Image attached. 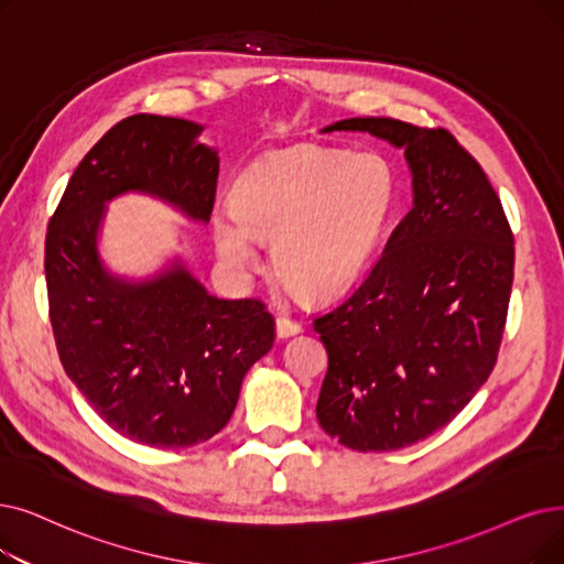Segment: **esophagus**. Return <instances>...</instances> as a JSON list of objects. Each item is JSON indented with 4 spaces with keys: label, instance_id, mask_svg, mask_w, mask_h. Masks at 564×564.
<instances>
[{
    "label": "esophagus",
    "instance_id": "34e87169",
    "mask_svg": "<svg viewBox=\"0 0 564 564\" xmlns=\"http://www.w3.org/2000/svg\"><path fill=\"white\" fill-rule=\"evenodd\" d=\"M300 332H302V327L297 323L288 321V317H279V321H276V336L279 338H290V336H295Z\"/></svg>",
    "mask_w": 564,
    "mask_h": 564
}]
</instances>
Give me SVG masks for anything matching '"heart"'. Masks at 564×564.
<instances>
[{"mask_svg": "<svg viewBox=\"0 0 564 564\" xmlns=\"http://www.w3.org/2000/svg\"><path fill=\"white\" fill-rule=\"evenodd\" d=\"M391 165L371 152L297 147L251 165L235 205L212 216L216 251L232 269L272 241V269L292 295L323 302L348 290L369 262L394 205Z\"/></svg>", "mask_w": 564, "mask_h": 564, "instance_id": "1", "label": "heart"}]
</instances>
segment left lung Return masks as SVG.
<instances>
[{
    "instance_id": "8db88e82",
    "label": "left lung",
    "mask_w": 564,
    "mask_h": 564,
    "mask_svg": "<svg viewBox=\"0 0 564 564\" xmlns=\"http://www.w3.org/2000/svg\"><path fill=\"white\" fill-rule=\"evenodd\" d=\"M403 150L412 209L371 274L317 317L329 366L321 426L357 452H394L447 426L491 376L513 281V237L479 163L445 129L340 119Z\"/></svg>"
}]
</instances>
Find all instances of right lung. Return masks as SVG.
<instances>
[{"label": "right lung", "instance_id": "right-lung-1", "mask_svg": "<svg viewBox=\"0 0 564 564\" xmlns=\"http://www.w3.org/2000/svg\"><path fill=\"white\" fill-rule=\"evenodd\" d=\"M180 117L121 119L70 175L45 237L51 321L66 376L99 417L140 445L193 447L221 431L243 376L274 346L258 300H218L175 256L159 272L115 274L101 256L108 203L150 195L209 224L218 152Z\"/></svg>", "mask_w": 564, "mask_h": 564}]
</instances>
